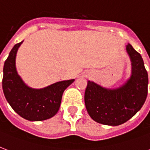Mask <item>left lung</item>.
Instances as JSON below:
<instances>
[{"mask_svg": "<svg viewBox=\"0 0 150 150\" xmlns=\"http://www.w3.org/2000/svg\"><path fill=\"white\" fill-rule=\"evenodd\" d=\"M126 50L132 61V74L123 86L112 90L88 81L85 104L91 118L100 124L117 126L125 123L146 100L149 81L142 56L129 43Z\"/></svg>", "mask_w": 150, "mask_h": 150, "instance_id": "8db88e82", "label": "left lung"}]
</instances>
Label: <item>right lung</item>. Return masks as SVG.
Returning <instances> with one entry per match:
<instances>
[{"label": "right lung", "instance_id": "1", "mask_svg": "<svg viewBox=\"0 0 150 150\" xmlns=\"http://www.w3.org/2000/svg\"><path fill=\"white\" fill-rule=\"evenodd\" d=\"M11 49L4 62L2 88L6 100L18 115L32 121L47 120L57 113L64 91L75 79L62 81L41 89H34L25 85L15 68L16 53L22 44Z\"/></svg>", "mask_w": 150, "mask_h": 150}]
</instances>
